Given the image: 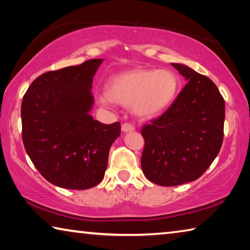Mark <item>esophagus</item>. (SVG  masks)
I'll return each instance as SVG.
<instances>
[{"label": "esophagus", "mask_w": 250, "mask_h": 250, "mask_svg": "<svg viewBox=\"0 0 250 250\" xmlns=\"http://www.w3.org/2000/svg\"><path fill=\"white\" fill-rule=\"evenodd\" d=\"M122 132H131V131H134V126L131 124H124L121 126Z\"/></svg>", "instance_id": "obj_1"}]
</instances>
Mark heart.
I'll list each match as a JSON object with an SVG mask.
<instances>
[{
	"label": "heart",
	"instance_id": "heart-1",
	"mask_svg": "<svg viewBox=\"0 0 250 250\" xmlns=\"http://www.w3.org/2000/svg\"><path fill=\"white\" fill-rule=\"evenodd\" d=\"M179 89V76L173 70L139 68L110 79L107 91L98 95V101L105 107L113 103L130 105L134 115L149 119L170 108Z\"/></svg>",
	"mask_w": 250,
	"mask_h": 250
}]
</instances>
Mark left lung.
Segmentation results:
<instances>
[{
	"instance_id": "left-lung-1",
	"label": "left lung",
	"mask_w": 250,
	"mask_h": 250,
	"mask_svg": "<svg viewBox=\"0 0 250 250\" xmlns=\"http://www.w3.org/2000/svg\"><path fill=\"white\" fill-rule=\"evenodd\" d=\"M172 66L188 83L162 116L141 129L143 174L161 186L197 180L217 156L224 137L225 101L216 84L188 66Z\"/></svg>"
}]
</instances>
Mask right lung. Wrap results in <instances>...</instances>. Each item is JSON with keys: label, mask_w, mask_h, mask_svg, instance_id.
<instances>
[{"label": "right lung", "mask_w": 250, "mask_h": 250, "mask_svg": "<svg viewBox=\"0 0 250 250\" xmlns=\"http://www.w3.org/2000/svg\"><path fill=\"white\" fill-rule=\"evenodd\" d=\"M104 59L47 71L23 97L22 139L29 159L50 183L87 189L103 181L120 122L101 124L91 117L92 80Z\"/></svg>", "instance_id": "obj_1"}]
</instances>
